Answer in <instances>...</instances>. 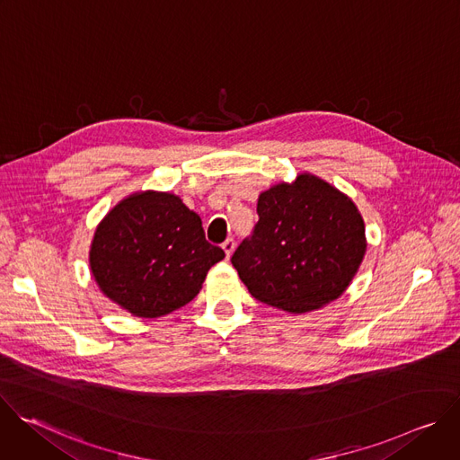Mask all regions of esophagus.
I'll return each mask as SVG.
<instances>
[{"label":"esophagus","instance_id":"esophagus-1","mask_svg":"<svg viewBox=\"0 0 460 460\" xmlns=\"http://www.w3.org/2000/svg\"><path fill=\"white\" fill-rule=\"evenodd\" d=\"M222 249H224L226 256L229 258V256L233 254V251H234V240H233V238H227V240L222 243Z\"/></svg>","mask_w":460,"mask_h":460}]
</instances>
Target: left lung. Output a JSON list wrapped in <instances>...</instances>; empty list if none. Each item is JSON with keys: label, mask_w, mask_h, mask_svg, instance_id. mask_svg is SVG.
Listing matches in <instances>:
<instances>
[{"label": "left lung", "mask_w": 460, "mask_h": 460, "mask_svg": "<svg viewBox=\"0 0 460 460\" xmlns=\"http://www.w3.org/2000/svg\"><path fill=\"white\" fill-rule=\"evenodd\" d=\"M258 224L231 261L260 302L304 314L342 296L366 249L364 218L348 194L311 172L258 196Z\"/></svg>", "instance_id": "1"}]
</instances>
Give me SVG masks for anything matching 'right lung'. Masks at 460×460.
Listing matches in <instances>:
<instances>
[{
  "instance_id": "add662e5",
  "label": "right lung",
  "mask_w": 460,
  "mask_h": 460,
  "mask_svg": "<svg viewBox=\"0 0 460 460\" xmlns=\"http://www.w3.org/2000/svg\"><path fill=\"white\" fill-rule=\"evenodd\" d=\"M224 256L180 196L147 189L128 194L103 217L89 266L111 302L135 316L158 318L199 295Z\"/></svg>"
}]
</instances>
